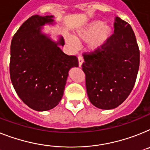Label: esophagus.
I'll return each instance as SVG.
<instances>
[{
  "label": "esophagus",
  "mask_w": 150,
  "mask_h": 150,
  "mask_svg": "<svg viewBox=\"0 0 150 150\" xmlns=\"http://www.w3.org/2000/svg\"><path fill=\"white\" fill-rule=\"evenodd\" d=\"M83 62H84L83 58L81 57V56H79V67H81Z\"/></svg>",
  "instance_id": "1"
}]
</instances>
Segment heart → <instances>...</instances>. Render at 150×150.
<instances>
[{
    "label": "heart",
    "mask_w": 150,
    "mask_h": 150,
    "mask_svg": "<svg viewBox=\"0 0 150 150\" xmlns=\"http://www.w3.org/2000/svg\"><path fill=\"white\" fill-rule=\"evenodd\" d=\"M114 33L110 25L104 24L102 21H94L77 33L75 39L79 41L89 42L91 51H99L106 46ZM67 42L71 46H76V41L71 37L67 38Z\"/></svg>",
    "instance_id": "b5f03b06"
}]
</instances>
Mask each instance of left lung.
Masks as SVG:
<instances>
[{
    "instance_id": "1",
    "label": "left lung",
    "mask_w": 150,
    "mask_h": 150,
    "mask_svg": "<svg viewBox=\"0 0 150 150\" xmlns=\"http://www.w3.org/2000/svg\"><path fill=\"white\" fill-rule=\"evenodd\" d=\"M114 33L102 50L84 53L82 70L91 103L110 110L127 98L135 85L139 50L131 26L120 17L114 20Z\"/></svg>"
}]
</instances>
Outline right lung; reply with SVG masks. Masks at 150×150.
I'll return each instance as SVG.
<instances>
[{
    "instance_id": "add662e5",
    "label": "right lung",
    "mask_w": 150,
    "mask_h": 150,
    "mask_svg": "<svg viewBox=\"0 0 150 150\" xmlns=\"http://www.w3.org/2000/svg\"><path fill=\"white\" fill-rule=\"evenodd\" d=\"M53 16L33 15L13 36L11 45L10 75L17 95L30 108L45 111L58 105L69 71L79 66L78 58L64 53L62 37L57 42L41 32Z\"/></svg>"
}]
</instances>
